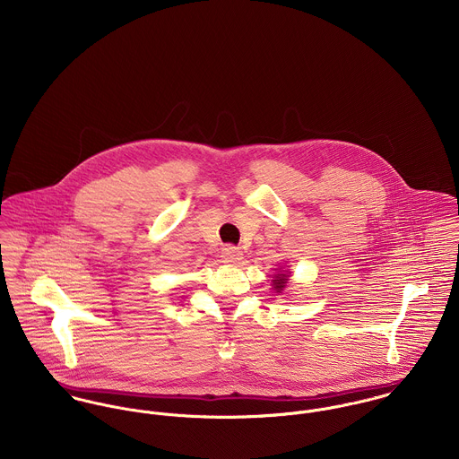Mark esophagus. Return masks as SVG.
Here are the masks:
<instances>
[{
  "instance_id": "1",
  "label": "esophagus",
  "mask_w": 459,
  "mask_h": 459,
  "mask_svg": "<svg viewBox=\"0 0 459 459\" xmlns=\"http://www.w3.org/2000/svg\"><path fill=\"white\" fill-rule=\"evenodd\" d=\"M221 258L224 263H237L242 260V251L240 247H235V246H226L222 247L221 251Z\"/></svg>"
}]
</instances>
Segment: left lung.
I'll return each mask as SVG.
<instances>
[{
	"instance_id": "obj_1",
	"label": "left lung",
	"mask_w": 459,
	"mask_h": 459,
	"mask_svg": "<svg viewBox=\"0 0 459 459\" xmlns=\"http://www.w3.org/2000/svg\"><path fill=\"white\" fill-rule=\"evenodd\" d=\"M273 288H275V291H282V288L286 286V282H288V275L286 273H277L275 277H273Z\"/></svg>"
}]
</instances>
